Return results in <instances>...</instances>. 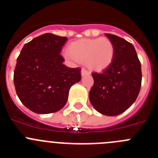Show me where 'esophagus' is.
Returning a JSON list of instances; mask_svg holds the SVG:
<instances>
[{
	"label": "esophagus",
	"instance_id": "34e87169",
	"mask_svg": "<svg viewBox=\"0 0 158 158\" xmlns=\"http://www.w3.org/2000/svg\"><path fill=\"white\" fill-rule=\"evenodd\" d=\"M81 76H85V75H89L90 74V73L89 71H87L86 69H82L81 71Z\"/></svg>",
	"mask_w": 158,
	"mask_h": 158
}]
</instances>
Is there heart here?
Returning <instances> with one entry per match:
<instances>
[{
  "instance_id": "b5f03b06",
  "label": "heart",
  "mask_w": 158,
  "mask_h": 158,
  "mask_svg": "<svg viewBox=\"0 0 158 158\" xmlns=\"http://www.w3.org/2000/svg\"><path fill=\"white\" fill-rule=\"evenodd\" d=\"M63 56L69 62H85L93 71L100 72L110 66L115 56V47L107 38L81 39L69 44Z\"/></svg>"
}]
</instances>
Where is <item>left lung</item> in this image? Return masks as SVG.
<instances>
[{
  "mask_svg": "<svg viewBox=\"0 0 158 158\" xmlns=\"http://www.w3.org/2000/svg\"><path fill=\"white\" fill-rule=\"evenodd\" d=\"M115 47L112 63L101 73H93L89 100L96 111L115 116L135 103L140 92L142 70L134 46L122 38L105 34Z\"/></svg>",
  "mask_w": 158,
  "mask_h": 158,
  "instance_id": "8db88e82",
  "label": "left lung"
}]
</instances>
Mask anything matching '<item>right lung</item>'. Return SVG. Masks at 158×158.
<instances>
[{
  "instance_id": "obj_1",
  "label": "right lung",
  "mask_w": 158,
  "mask_h": 158,
  "mask_svg": "<svg viewBox=\"0 0 158 158\" xmlns=\"http://www.w3.org/2000/svg\"><path fill=\"white\" fill-rule=\"evenodd\" d=\"M66 37L46 33L23 46L14 71V85L20 101L37 114L61 110L71 86L81 79L80 68H69L60 54Z\"/></svg>"
}]
</instances>
